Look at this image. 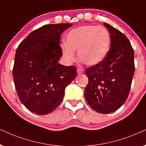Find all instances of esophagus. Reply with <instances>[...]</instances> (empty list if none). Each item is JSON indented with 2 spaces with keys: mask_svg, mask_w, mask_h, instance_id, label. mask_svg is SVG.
<instances>
[{
  "mask_svg": "<svg viewBox=\"0 0 146 146\" xmlns=\"http://www.w3.org/2000/svg\"><path fill=\"white\" fill-rule=\"evenodd\" d=\"M77 74L81 75V74H82V73H84V69H82V68H77Z\"/></svg>",
  "mask_w": 146,
  "mask_h": 146,
  "instance_id": "34e87169",
  "label": "esophagus"
}]
</instances>
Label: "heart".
Returning a JSON list of instances; mask_svg holds the SVG:
<instances>
[{"label":"heart","mask_w":146,"mask_h":146,"mask_svg":"<svg viewBox=\"0 0 146 146\" xmlns=\"http://www.w3.org/2000/svg\"><path fill=\"white\" fill-rule=\"evenodd\" d=\"M110 46L109 32L103 26L85 25L69 31L65 43L61 44L62 58L68 63L75 60L77 50L79 60L86 65H95L102 62Z\"/></svg>","instance_id":"heart-1"}]
</instances>
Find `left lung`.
<instances>
[{
  "instance_id": "8db88e82",
  "label": "left lung",
  "mask_w": 146,
  "mask_h": 146,
  "mask_svg": "<svg viewBox=\"0 0 146 146\" xmlns=\"http://www.w3.org/2000/svg\"><path fill=\"white\" fill-rule=\"evenodd\" d=\"M110 32V48L100 63L86 69L88 84L85 98L99 113L112 112L128 97L135 71L134 51L124 34L104 23Z\"/></svg>"
}]
</instances>
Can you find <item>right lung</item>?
<instances>
[{
	"mask_svg": "<svg viewBox=\"0 0 146 146\" xmlns=\"http://www.w3.org/2000/svg\"><path fill=\"white\" fill-rule=\"evenodd\" d=\"M71 23L49 24L31 32L17 47L13 76L21 102L44 115L62 101L64 89L77 76L75 66L58 62L62 56L60 35Z\"/></svg>",
	"mask_w": 146,
	"mask_h": 146,
	"instance_id": "right-lung-1",
	"label": "right lung"
}]
</instances>
